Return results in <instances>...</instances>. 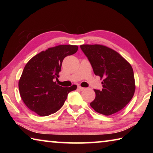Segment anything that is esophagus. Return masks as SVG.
I'll return each mask as SVG.
<instances>
[{
    "label": "esophagus",
    "mask_w": 153,
    "mask_h": 153,
    "mask_svg": "<svg viewBox=\"0 0 153 153\" xmlns=\"http://www.w3.org/2000/svg\"><path fill=\"white\" fill-rule=\"evenodd\" d=\"M77 88H78L79 90H84L85 89V88H83L82 86H77Z\"/></svg>",
    "instance_id": "esophagus-1"
}]
</instances>
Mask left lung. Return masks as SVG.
Instances as JSON below:
<instances>
[{"mask_svg":"<svg viewBox=\"0 0 153 153\" xmlns=\"http://www.w3.org/2000/svg\"><path fill=\"white\" fill-rule=\"evenodd\" d=\"M96 76L103 78L102 90H94V100L90 106L97 113L111 115L128 105L135 92V80L131 65L113 49L100 45H83Z\"/></svg>","mask_w":153,"mask_h":153,"instance_id":"1","label":"left lung"}]
</instances>
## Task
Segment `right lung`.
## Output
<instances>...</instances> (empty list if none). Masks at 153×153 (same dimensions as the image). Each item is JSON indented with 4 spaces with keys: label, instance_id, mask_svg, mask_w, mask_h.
Masks as SVG:
<instances>
[{
    "label": "right lung",
    "instance_id": "obj_1",
    "mask_svg": "<svg viewBox=\"0 0 153 153\" xmlns=\"http://www.w3.org/2000/svg\"><path fill=\"white\" fill-rule=\"evenodd\" d=\"M76 45H59L35 55L25 65L19 81L20 96L25 105L40 116L55 113L63 107L69 92L76 90L59 86L62 62L77 51Z\"/></svg>",
    "mask_w": 153,
    "mask_h": 153
}]
</instances>
